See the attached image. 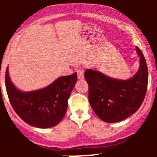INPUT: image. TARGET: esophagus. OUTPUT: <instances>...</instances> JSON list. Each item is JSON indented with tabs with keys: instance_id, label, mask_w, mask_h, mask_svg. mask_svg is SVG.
Here are the masks:
<instances>
[{
	"instance_id": "esophagus-1",
	"label": "esophagus",
	"mask_w": 157,
	"mask_h": 157,
	"mask_svg": "<svg viewBox=\"0 0 157 157\" xmlns=\"http://www.w3.org/2000/svg\"><path fill=\"white\" fill-rule=\"evenodd\" d=\"M77 77H78L79 80H82L84 79V70L83 68H79L77 70Z\"/></svg>"
}]
</instances>
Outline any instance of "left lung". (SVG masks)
<instances>
[{
    "instance_id": "8db88e82",
    "label": "left lung",
    "mask_w": 157,
    "mask_h": 157,
    "mask_svg": "<svg viewBox=\"0 0 157 157\" xmlns=\"http://www.w3.org/2000/svg\"><path fill=\"white\" fill-rule=\"evenodd\" d=\"M136 51L140 57V67L128 80L112 78L97 70H86L89 103L102 121H122L136 112L143 102L148 80L147 67L141 50L136 47Z\"/></svg>"
}]
</instances>
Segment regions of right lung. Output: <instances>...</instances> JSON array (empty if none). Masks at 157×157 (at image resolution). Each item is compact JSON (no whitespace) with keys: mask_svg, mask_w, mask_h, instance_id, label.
<instances>
[{"mask_svg":"<svg viewBox=\"0 0 157 157\" xmlns=\"http://www.w3.org/2000/svg\"><path fill=\"white\" fill-rule=\"evenodd\" d=\"M77 80L75 72L58 77L44 89L22 91L11 81L8 67L5 76L7 95L13 109L27 124L40 128L54 127L63 120Z\"/></svg>","mask_w":157,"mask_h":157,"instance_id":"add662e5","label":"right lung"}]
</instances>
